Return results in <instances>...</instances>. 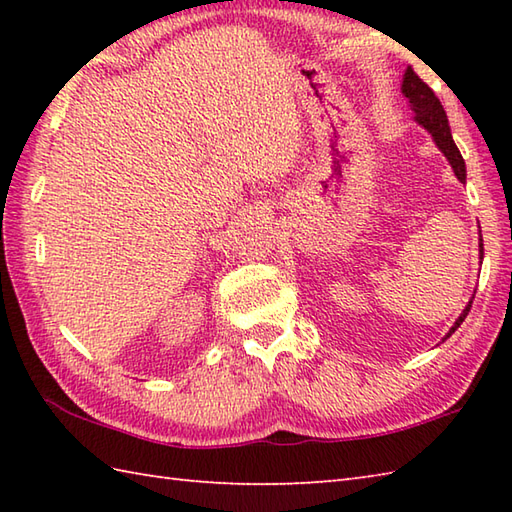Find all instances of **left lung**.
I'll list each match as a JSON object with an SVG mask.
<instances>
[{
    "label": "left lung",
    "instance_id": "8db88e82",
    "mask_svg": "<svg viewBox=\"0 0 512 512\" xmlns=\"http://www.w3.org/2000/svg\"><path fill=\"white\" fill-rule=\"evenodd\" d=\"M402 94L407 96L411 110H413V114H416V116H413V118H416V123H420L433 136V140H436L438 149L442 151L444 156H447L449 165L453 167L458 180L466 182V165H464V158L460 154V149L455 147V143H453L447 112H444L440 99H438L436 94H433V90L429 88V85L424 83L416 72H413L411 65L405 70V76H402ZM482 257H484V244L480 242V259ZM471 303L473 301L466 303V308L462 310L458 321H455L453 328L449 330L447 339L455 330L460 328L462 321L466 319V314L471 312Z\"/></svg>",
    "mask_w": 512,
    "mask_h": 512
}]
</instances>
